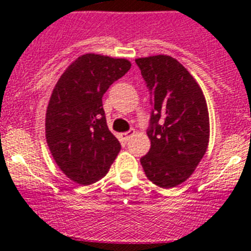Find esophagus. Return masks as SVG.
I'll list each match as a JSON object with an SVG mask.
<instances>
[{
    "label": "esophagus",
    "mask_w": 251,
    "mask_h": 251,
    "mask_svg": "<svg viewBox=\"0 0 251 251\" xmlns=\"http://www.w3.org/2000/svg\"><path fill=\"white\" fill-rule=\"evenodd\" d=\"M132 134H134V130H128V132L121 133V134H119V138H121V141L126 142V141H128V138H129Z\"/></svg>",
    "instance_id": "34e87169"
}]
</instances>
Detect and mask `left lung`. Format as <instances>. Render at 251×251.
Returning <instances> with one entry per match:
<instances>
[{"instance_id":"left-lung-1","label":"left lung","mask_w":251,"mask_h":251,"mask_svg":"<svg viewBox=\"0 0 251 251\" xmlns=\"http://www.w3.org/2000/svg\"><path fill=\"white\" fill-rule=\"evenodd\" d=\"M136 64L151 95V148L141 158L146 176L163 188L191 176L210 136L207 104L192 75L167 55L142 57Z\"/></svg>"}]
</instances>
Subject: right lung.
<instances>
[{"mask_svg": "<svg viewBox=\"0 0 251 251\" xmlns=\"http://www.w3.org/2000/svg\"><path fill=\"white\" fill-rule=\"evenodd\" d=\"M130 69L126 59L86 54L55 85L46 110V141L56 165L79 185L105 176L121 151L106 126L104 93Z\"/></svg>", "mask_w": 251, "mask_h": 251, "instance_id": "add662e5", "label": "right lung"}]
</instances>
